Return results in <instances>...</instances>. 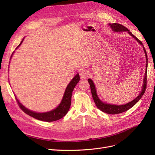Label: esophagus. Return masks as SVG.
Returning a JSON list of instances; mask_svg holds the SVG:
<instances>
[{"instance_id": "esophagus-1", "label": "esophagus", "mask_w": 155, "mask_h": 155, "mask_svg": "<svg viewBox=\"0 0 155 155\" xmlns=\"http://www.w3.org/2000/svg\"><path fill=\"white\" fill-rule=\"evenodd\" d=\"M89 75V72L87 70H83L80 71V77H81L82 80L85 79L86 78H87Z\"/></svg>"}]
</instances>
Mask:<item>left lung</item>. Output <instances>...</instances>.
Returning <instances> with one entry per match:
<instances>
[{"mask_svg": "<svg viewBox=\"0 0 155 155\" xmlns=\"http://www.w3.org/2000/svg\"><path fill=\"white\" fill-rule=\"evenodd\" d=\"M108 25L110 27L112 28V30L114 32H128L131 36H132L136 41L138 42L140 45H142V47L144 45H142V43L140 41L139 39H137L134 34L131 33L127 27H124L123 25L117 24V23H114V24H108ZM143 50H144L145 56H146V71H145V74H144V79H143V84H142V87L141 89V91L140 92L139 94L137 96L135 99L133 100H131V101L128 102V104H123V105H115V104H107L105 102L102 101L100 98L98 97V94H97V91L95 87V85L93 82V81L91 80V78H89L87 80L88 82L89 83L90 87H91V93H92L93 96V98L94 100V101L95 103V104L96 107H98L99 109L107 114H120L124 112L125 111H127L129 110L130 108H131L132 107H134L137 102H138L140 98H142V96L143 94H144L146 89V81H147V55L146 53V51L145 50V48L143 47Z\"/></svg>", "mask_w": 155, "mask_h": 155, "instance_id": "8db88e82", "label": "left lung"}]
</instances>
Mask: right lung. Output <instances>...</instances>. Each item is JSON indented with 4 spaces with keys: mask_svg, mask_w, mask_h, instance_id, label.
<instances>
[{
    "mask_svg": "<svg viewBox=\"0 0 155 155\" xmlns=\"http://www.w3.org/2000/svg\"><path fill=\"white\" fill-rule=\"evenodd\" d=\"M24 38L21 40V43L19 44L18 47H16V49L18 48L21 44L22 43L23 41H24ZM15 53V51L13 52L12 55L11 56L10 61L12 58V57ZM9 70V69H8ZM80 81V77L79 74L77 73L75 76H74L70 82L68 84L67 87L65 89L64 95L62 98V100L59 105L57 106L54 109L45 112H36L35 111H33L31 110H29L28 108H26L24 105H22L20 101L17 99L16 96H15L17 102L20 106V107L21 108V110L24 111L25 113H26L28 115L31 116V117L35 118L36 119L40 120V121H46V122H51V121H57L62 117H64L66 114L68 113L69 109H70V106H71V96L73 91L76 86V85L78 84V82Z\"/></svg>",
    "mask_w": 155,
    "mask_h": 155,
    "instance_id": "1",
    "label": "right lung"
}]
</instances>
